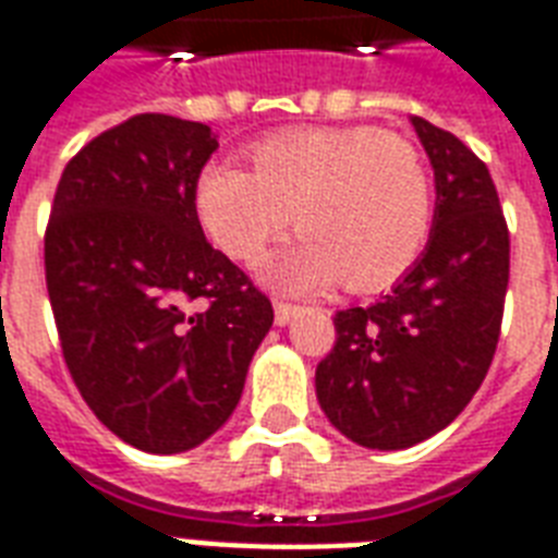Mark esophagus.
Here are the masks:
<instances>
[{"instance_id":"1","label":"esophagus","mask_w":558,"mask_h":558,"mask_svg":"<svg viewBox=\"0 0 558 558\" xmlns=\"http://www.w3.org/2000/svg\"><path fill=\"white\" fill-rule=\"evenodd\" d=\"M298 313H301V306L287 304V301H275V324H278V327H287Z\"/></svg>"}]
</instances>
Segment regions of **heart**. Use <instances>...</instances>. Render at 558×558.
I'll use <instances>...</instances> for the list:
<instances>
[{"instance_id":"obj_1","label":"heart","mask_w":558,"mask_h":558,"mask_svg":"<svg viewBox=\"0 0 558 558\" xmlns=\"http://www.w3.org/2000/svg\"><path fill=\"white\" fill-rule=\"evenodd\" d=\"M254 173L210 165L196 217L231 260H260L295 219L301 236L266 278L310 292L344 283L376 292L402 275L432 231V177L414 144L376 130H289L252 147Z\"/></svg>"}]
</instances>
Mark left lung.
I'll use <instances>...</instances> for the list:
<instances>
[{"label": "left lung", "instance_id": "8db88e82", "mask_svg": "<svg viewBox=\"0 0 558 558\" xmlns=\"http://www.w3.org/2000/svg\"><path fill=\"white\" fill-rule=\"evenodd\" d=\"M434 168V222L390 295L336 313L318 362L324 414L365 449H408L442 432L493 365L510 283V231L489 170L458 135L411 118Z\"/></svg>", "mask_w": 558, "mask_h": 558}]
</instances>
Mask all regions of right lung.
<instances>
[{
    "label": "right lung",
    "instance_id": "right-lung-1",
    "mask_svg": "<svg viewBox=\"0 0 558 558\" xmlns=\"http://www.w3.org/2000/svg\"><path fill=\"white\" fill-rule=\"evenodd\" d=\"M217 147L208 124L133 116L65 165L46 228L65 367L100 423L150 454L226 423L275 322L202 234L196 182Z\"/></svg>",
    "mask_w": 558,
    "mask_h": 558
}]
</instances>
